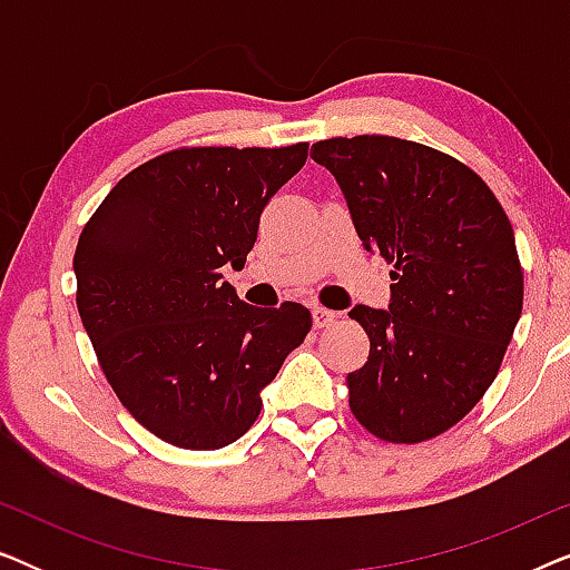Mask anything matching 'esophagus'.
Segmentation results:
<instances>
[{
    "label": "esophagus",
    "instance_id": "34e87169",
    "mask_svg": "<svg viewBox=\"0 0 570 570\" xmlns=\"http://www.w3.org/2000/svg\"><path fill=\"white\" fill-rule=\"evenodd\" d=\"M311 316H314L316 330H324V326H330V324L337 322V314H334V311H330V308H324V306L311 308Z\"/></svg>",
    "mask_w": 570,
    "mask_h": 570
}]
</instances>
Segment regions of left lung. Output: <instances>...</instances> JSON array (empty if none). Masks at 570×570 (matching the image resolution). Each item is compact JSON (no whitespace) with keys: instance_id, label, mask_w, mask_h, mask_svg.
<instances>
[{"instance_id":"8db88e82","label":"left lung","mask_w":570,"mask_h":570,"mask_svg":"<svg viewBox=\"0 0 570 570\" xmlns=\"http://www.w3.org/2000/svg\"><path fill=\"white\" fill-rule=\"evenodd\" d=\"M311 158L337 178L365 252L394 264L389 311H350L371 340L350 410L381 441L435 439L493 384L521 316L509 217L472 168L410 139L332 137Z\"/></svg>"}]
</instances>
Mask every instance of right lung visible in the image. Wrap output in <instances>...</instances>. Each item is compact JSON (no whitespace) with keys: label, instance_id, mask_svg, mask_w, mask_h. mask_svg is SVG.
I'll use <instances>...</instances> for the list:
<instances>
[{"label":"right lung","instance_id":"obj_1","mask_svg":"<svg viewBox=\"0 0 570 570\" xmlns=\"http://www.w3.org/2000/svg\"><path fill=\"white\" fill-rule=\"evenodd\" d=\"M306 158V142L170 150L124 176L82 228V326L116 396L160 441L209 451L240 439L306 340L308 308L248 306L220 272L244 267L262 209Z\"/></svg>","mask_w":570,"mask_h":570}]
</instances>
